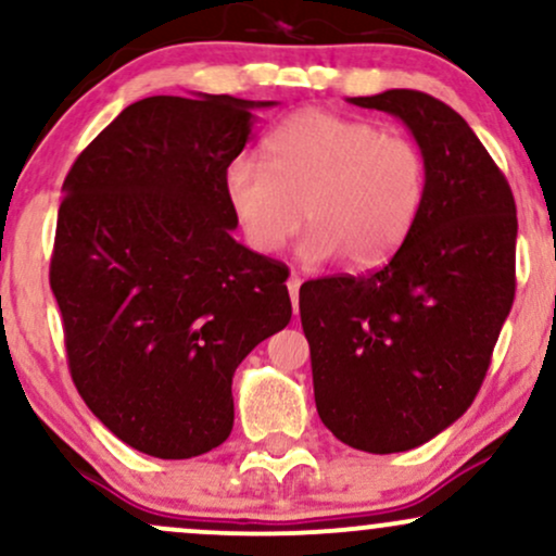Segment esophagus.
Wrapping results in <instances>:
<instances>
[{
	"instance_id": "34e87169",
	"label": "esophagus",
	"mask_w": 556,
	"mask_h": 556,
	"mask_svg": "<svg viewBox=\"0 0 556 556\" xmlns=\"http://www.w3.org/2000/svg\"><path fill=\"white\" fill-rule=\"evenodd\" d=\"M300 282H303V279H300L298 274H292V277L287 279V290H290V300H292V314L295 316L300 311Z\"/></svg>"
}]
</instances>
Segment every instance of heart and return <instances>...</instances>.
<instances>
[{
  "mask_svg": "<svg viewBox=\"0 0 556 556\" xmlns=\"http://www.w3.org/2000/svg\"><path fill=\"white\" fill-rule=\"evenodd\" d=\"M264 162L238 156L225 169L235 219L261 253H277L305 222L308 266L344 256L353 269L384 264L416 225L426 159L405 136L368 119L303 110L264 140Z\"/></svg>",
  "mask_w": 556,
  "mask_h": 556,
  "instance_id": "b5f03b06",
  "label": "heart"
}]
</instances>
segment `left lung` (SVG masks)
<instances>
[{
    "label": "left lung",
    "mask_w": 556,
    "mask_h": 556,
    "mask_svg": "<svg viewBox=\"0 0 556 556\" xmlns=\"http://www.w3.org/2000/svg\"><path fill=\"white\" fill-rule=\"evenodd\" d=\"M348 101L413 132L424 206L379 271L300 287V321L324 426L392 455L450 429L476 400L515 300L518 212L494 159L444 101L407 88Z\"/></svg>",
    "instance_id": "obj_1"
}]
</instances>
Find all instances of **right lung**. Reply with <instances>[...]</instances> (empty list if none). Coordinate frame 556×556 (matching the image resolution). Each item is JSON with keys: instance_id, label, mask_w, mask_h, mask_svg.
Here are the masks:
<instances>
[{"instance_id": "add662e5", "label": "right lung", "mask_w": 556, "mask_h": 556, "mask_svg": "<svg viewBox=\"0 0 556 556\" xmlns=\"http://www.w3.org/2000/svg\"><path fill=\"white\" fill-rule=\"evenodd\" d=\"M277 101L195 93L125 106L62 185L49 282L70 374L132 450L188 460L232 431V376L290 324L287 266L232 238L225 169Z\"/></svg>"}]
</instances>
